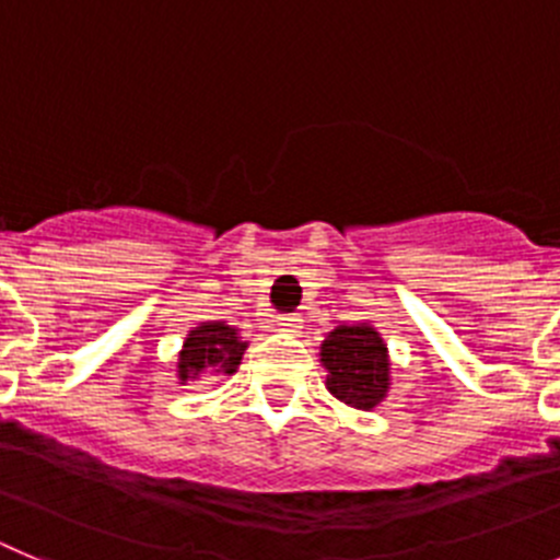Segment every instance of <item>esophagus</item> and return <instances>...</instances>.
Returning <instances> with one entry per match:
<instances>
[{
    "mask_svg": "<svg viewBox=\"0 0 560 560\" xmlns=\"http://www.w3.org/2000/svg\"><path fill=\"white\" fill-rule=\"evenodd\" d=\"M301 324H304V320H301V315H295V312H287V315L276 317L279 331H292V335H295V331L301 329Z\"/></svg>",
    "mask_w": 560,
    "mask_h": 560,
    "instance_id": "obj_1",
    "label": "esophagus"
}]
</instances>
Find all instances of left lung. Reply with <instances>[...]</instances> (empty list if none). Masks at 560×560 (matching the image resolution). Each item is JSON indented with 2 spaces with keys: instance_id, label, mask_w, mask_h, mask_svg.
<instances>
[{
  "instance_id": "1",
  "label": "left lung",
  "mask_w": 560,
  "mask_h": 560,
  "mask_svg": "<svg viewBox=\"0 0 560 560\" xmlns=\"http://www.w3.org/2000/svg\"><path fill=\"white\" fill-rule=\"evenodd\" d=\"M320 362L329 371L326 387L335 399L357 410H374L390 387V360L380 331L371 324L337 326L320 346Z\"/></svg>"
}]
</instances>
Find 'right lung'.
Masks as SVG:
<instances>
[{
  "instance_id": "1",
  "label": "right lung",
  "mask_w": 560,
  "mask_h": 560,
  "mask_svg": "<svg viewBox=\"0 0 560 560\" xmlns=\"http://www.w3.org/2000/svg\"><path fill=\"white\" fill-rule=\"evenodd\" d=\"M248 342L240 340L234 326L223 320H209V324L195 326L184 340V349L178 354V382L198 380L203 371L214 374H234L240 360H243Z\"/></svg>"
}]
</instances>
